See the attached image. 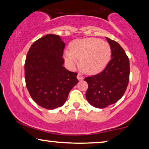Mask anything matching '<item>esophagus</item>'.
Here are the masks:
<instances>
[{"label": "esophagus", "instance_id": "esophagus-1", "mask_svg": "<svg viewBox=\"0 0 149 149\" xmlns=\"http://www.w3.org/2000/svg\"><path fill=\"white\" fill-rule=\"evenodd\" d=\"M77 79H78L79 81H81L83 79V77L80 74V73H78V74H77Z\"/></svg>", "mask_w": 149, "mask_h": 149}]
</instances>
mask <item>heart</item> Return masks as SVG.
Listing matches in <instances>:
<instances>
[{
  "label": "heart",
  "mask_w": 149,
  "mask_h": 149,
  "mask_svg": "<svg viewBox=\"0 0 149 149\" xmlns=\"http://www.w3.org/2000/svg\"><path fill=\"white\" fill-rule=\"evenodd\" d=\"M111 47L107 42L99 38L77 40L71 45L70 52H66V60L74 66L80 60V68L85 73L92 74L102 70L111 57Z\"/></svg>",
  "instance_id": "b5f03b06"
}]
</instances>
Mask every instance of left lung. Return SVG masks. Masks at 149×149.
Masks as SVG:
<instances>
[{
  "label": "left lung",
  "mask_w": 149,
  "mask_h": 149,
  "mask_svg": "<svg viewBox=\"0 0 149 149\" xmlns=\"http://www.w3.org/2000/svg\"><path fill=\"white\" fill-rule=\"evenodd\" d=\"M107 40L111 60L100 73L84 79L88 83L87 100L98 109L117 102L125 92L130 79V60L125 51L117 42L107 37Z\"/></svg>",
  "instance_id": "8db88e82"
}]
</instances>
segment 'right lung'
Returning <instances> with one entry per match:
<instances>
[{
	"label": "right lung",
	"instance_id": "right-lung-1",
	"mask_svg": "<svg viewBox=\"0 0 149 149\" xmlns=\"http://www.w3.org/2000/svg\"><path fill=\"white\" fill-rule=\"evenodd\" d=\"M64 47L60 36L47 34L33 42L26 56V87L32 100L46 109L62 107L79 82L77 73L63 66Z\"/></svg>",
	"mask_w": 149,
	"mask_h": 149
}]
</instances>
